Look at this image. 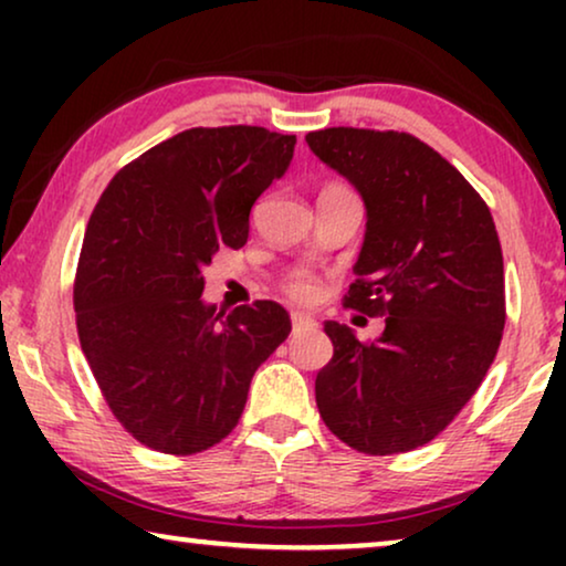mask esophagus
<instances>
[{
  "label": "esophagus",
  "instance_id": "esophagus-1",
  "mask_svg": "<svg viewBox=\"0 0 566 566\" xmlns=\"http://www.w3.org/2000/svg\"><path fill=\"white\" fill-rule=\"evenodd\" d=\"M291 322H293V335H298V332H306V329H314L316 327L314 316H306V314H291Z\"/></svg>",
  "mask_w": 566,
  "mask_h": 566
}]
</instances>
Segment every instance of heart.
Returning <instances> with one entry per match:
<instances>
[{
	"instance_id": "1",
	"label": "heart",
	"mask_w": 566,
	"mask_h": 566,
	"mask_svg": "<svg viewBox=\"0 0 566 566\" xmlns=\"http://www.w3.org/2000/svg\"><path fill=\"white\" fill-rule=\"evenodd\" d=\"M289 293L296 301H312L316 293V285L308 281V277H296V281L289 285Z\"/></svg>"
}]
</instances>
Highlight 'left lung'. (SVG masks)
I'll use <instances>...</instances> for the list:
<instances>
[{
  "label": "left lung",
  "mask_w": 566,
  "mask_h": 566,
  "mask_svg": "<svg viewBox=\"0 0 566 566\" xmlns=\"http://www.w3.org/2000/svg\"><path fill=\"white\" fill-rule=\"evenodd\" d=\"M306 144L366 203L358 281L345 306L386 316L374 343L324 322L335 353L316 374V407L355 451H412L451 424L497 355L505 327L497 229L467 177L420 138L324 128Z\"/></svg>",
  "instance_id": "left-lung-1"
}]
</instances>
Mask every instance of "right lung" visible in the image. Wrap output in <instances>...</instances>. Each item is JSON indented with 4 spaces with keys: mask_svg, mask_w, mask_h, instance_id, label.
<instances>
[{
    "mask_svg": "<svg viewBox=\"0 0 566 566\" xmlns=\"http://www.w3.org/2000/svg\"><path fill=\"white\" fill-rule=\"evenodd\" d=\"M293 146L260 126L182 130L123 167L92 211L76 332L107 407L146 448L190 455L227 438L254 370L289 337L275 301L223 316L200 293L219 247H244Z\"/></svg>",
    "mask_w": 566,
    "mask_h": 566,
    "instance_id": "obj_1",
    "label": "right lung"
}]
</instances>
